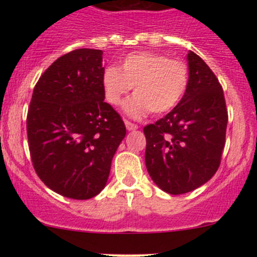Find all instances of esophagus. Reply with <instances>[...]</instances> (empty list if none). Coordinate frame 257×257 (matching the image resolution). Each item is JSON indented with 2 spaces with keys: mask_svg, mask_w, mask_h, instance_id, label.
<instances>
[{
  "mask_svg": "<svg viewBox=\"0 0 257 257\" xmlns=\"http://www.w3.org/2000/svg\"><path fill=\"white\" fill-rule=\"evenodd\" d=\"M124 123H125V126H126V131H137V129H138V125H137V124H134V123H131V121H128V120H125L124 121Z\"/></svg>",
  "mask_w": 257,
  "mask_h": 257,
  "instance_id": "esophagus-1",
  "label": "esophagus"
}]
</instances>
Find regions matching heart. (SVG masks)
<instances>
[{"mask_svg": "<svg viewBox=\"0 0 257 257\" xmlns=\"http://www.w3.org/2000/svg\"><path fill=\"white\" fill-rule=\"evenodd\" d=\"M105 99L118 105L133 88L136 94L126 100L124 110L141 118L152 110L163 114L183 99L189 85V69L184 62L169 59L155 52H134L123 58L120 68L109 66L102 76Z\"/></svg>", "mask_w": 257, "mask_h": 257, "instance_id": "b5f03b06", "label": "heart"}]
</instances>
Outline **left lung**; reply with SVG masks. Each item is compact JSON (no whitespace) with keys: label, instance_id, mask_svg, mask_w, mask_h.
Returning <instances> with one entry per match:
<instances>
[{"label":"left lung","instance_id":"8db88e82","mask_svg":"<svg viewBox=\"0 0 257 257\" xmlns=\"http://www.w3.org/2000/svg\"><path fill=\"white\" fill-rule=\"evenodd\" d=\"M189 85L172 112L143 129L145 165L163 191L185 194L214 177L227 125L222 88L208 64L189 51Z\"/></svg>","mask_w":257,"mask_h":257}]
</instances>
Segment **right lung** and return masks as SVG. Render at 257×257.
I'll use <instances>...</instances> for the list:
<instances>
[{
    "mask_svg": "<svg viewBox=\"0 0 257 257\" xmlns=\"http://www.w3.org/2000/svg\"><path fill=\"white\" fill-rule=\"evenodd\" d=\"M103 52L79 48L41 76L27 114L33 168L54 193L87 200L104 189L126 131L104 102Z\"/></svg>",
    "mask_w": 257,
    "mask_h": 257,
    "instance_id": "right-lung-1",
    "label": "right lung"
}]
</instances>
